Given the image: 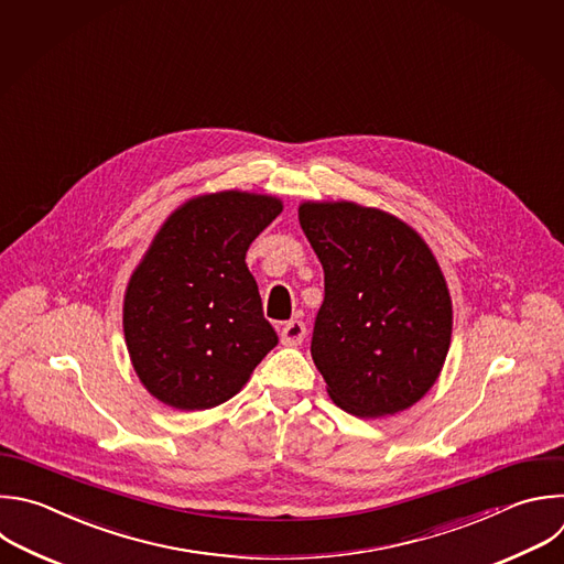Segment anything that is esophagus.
<instances>
[{
    "label": "esophagus",
    "instance_id": "34e87169",
    "mask_svg": "<svg viewBox=\"0 0 564 564\" xmlns=\"http://www.w3.org/2000/svg\"><path fill=\"white\" fill-rule=\"evenodd\" d=\"M305 338V323L303 321H290L281 327V343L283 345H301Z\"/></svg>",
    "mask_w": 564,
    "mask_h": 564
}]
</instances>
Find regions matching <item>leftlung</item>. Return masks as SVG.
I'll return each instance as SVG.
<instances>
[{
	"mask_svg": "<svg viewBox=\"0 0 564 564\" xmlns=\"http://www.w3.org/2000/svg\"><path fill=\"white\" fill-rule=\"evenodd\" d=\"M299 221L325 272L310 349L327 394L362 419L412 408L452 340V299L432 250L401 219L349 202H307Z\"/></svg>",
	"mask_w": 564,
	"mask_h": 564,
	"instance_id": "obj_1",
	"label": "left lung"
}]
</instances>
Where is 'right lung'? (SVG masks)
Wrapping results in <instances>:
<instances>
[{
	"label": "right lung",
	"instance_id": "add662e5",
	"mask_svg": "<svg viewBox=\"0 0 564 564\" xmlns=\"http://www.w3.org/2000/svg\"><path fill=\"white\" fill-rule=\"evenodd\" d=\"M281 210L276 197L228 191L183 204L156 232L126 290L123 334L161 403H226L279 343L246 252Z\"/></svg>",
	"mask_w": 564,
	"mask_h": 564
}]
</instances>
